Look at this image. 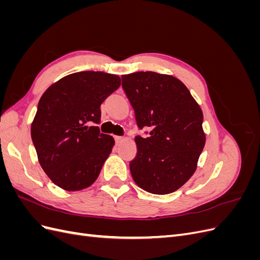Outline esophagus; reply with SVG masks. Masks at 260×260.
Masks as SVG:
<instances>
[{
  "instance_id": "34e87169",
  "label": "esophagus",
  "mask_w": 260,
  "mask_h": 260,
  "mask_svg": "<svg viewBox=\"0 0 260 260\" xmlns=\"http://www.w3.org/2000/svg\"><path fill=\"white\" fill-rule=\"evenodd\" d=\"M123 140H124V138H123V137H117V136L115 137V141H116V143H117V144L121 143Z\"/></svg>"
}]
</instances>
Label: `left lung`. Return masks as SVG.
<instances>
[{
  "instance_id": "8db88e82",
  "label": "left lung",
  "mask_w": 260,
  "mask_h": 260,
  "mask_svg": "<svg viewBox=\"0 0 260 260\" xmlns=\"http://www.w3.org/2000/svg\"><path fill=\"white\" fill-rule=\"evenodd\" d=\"M138 128V152L129 164L135 182L152 194L177 191L192 177L205 145L202 109L177 78L153 72L121 77ZM147 133V132H145Z\"/></svg>"
}]
</instances>
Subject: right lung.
Here are the masks:
<instances>
[{"label":"right lung","mask_w":260,"mask_h":260,"mask_svg":"<svg viewBox=\"0 0 260 260\" xmlns=\"http://www.w3.org/2000/svg\"><path fill=\"white\" fill-rule=\"evenodd\" d=\"M120 85V78L80 72L52 84L39 101L31 139L42 169L66 191L90 186L114 145L101 133V104Z\"/></svg>","instance_id":"add662e5"}]
</instances>
